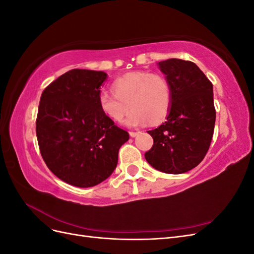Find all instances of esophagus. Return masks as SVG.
<instances>
[{"instance_id": "obj_1", "label": "esophagus", "mask_w": 254, "mask_h": 254, "mask_svg": "<svg viewBox=\"0 0 254 254\" xmlns=\"http://www.w3.org/2000/svg\"><path fill=\"white\" fill-rule=\"evenodd\" d=\"M129 135L131 136V137H134V136H136V135H137V132H134V131H130V132H129Z\"/></svg>"}]
</instances>
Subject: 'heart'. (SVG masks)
I'll return each instance as SVG.
<instances>
[{
    "label": "heart",
    "instance_id": "heart-1",
    "mask_svg": "<svg viewBox=\"0 0 254 254\" xmlns=\"http://www.w3.org/2000/svg\"><path fill=\"white\" fill-rule=\"evenodd\" d=\"M113 92L103 90L98 94V105L102 111L114 122L125 121L129 127L158 124L168 114L172 107L173 93L168 80L158 74L131 72L115 79Z\"/></svg>",
    "mask_w": 254,
    "mask_h": 254
}]
</instances>
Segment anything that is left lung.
<instances>
[{"instance_id": "left-lung-1", "label": "left lung", "mask_w": 254, "mask_h": 254, "mask_svg": "<svg viewBox=\"0 0 254 254\" xmlns=\"http://www.w3.org/2000/svg\"><path fill=\"white\" fill-rule=\"evenodd\" d=\"M158 66L171 84L173 102L166 122L147 131L153 145L145 159L157 171L183 174L209 150L216 120L213 84L191 61L171 58Z\"/></svg>"}]
</instances>
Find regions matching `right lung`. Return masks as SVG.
<instances>
[{"label":"right lung","mask_w":254,"mask_h":254,"mask_svg":"<svg viewBox=\"0 0 254 254\" xmlns=\"http://www.w3.org/2000/svg\"><path fill=\"white\" fill-rule=\"evenodd\" d=\"M107 77L103 71L74 68L41 94L36 121L41 156L54 175L74 187L91 188L110 177L129 140L99 108Z\"/></svg>","instance_id":"right-lung-1"}]
</instances>
